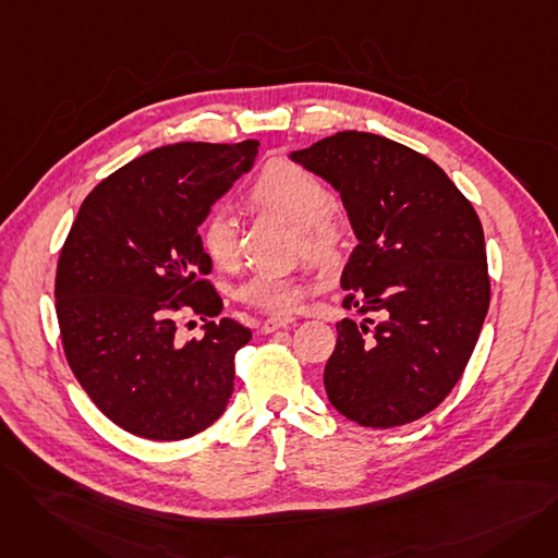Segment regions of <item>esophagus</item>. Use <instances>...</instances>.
<instances>
[{
	"instance_id": "esophagus-1",
	"label": "esophagus",
	"mask_w": 558,
	"mask_h": 558,
	"mask_svg": "<svg viewBox=\"0 0 558 558\" xmlns=\"http://www.w3.org/2000/svg\"><path fill=\"white\" fill-rule=\"evenodd\" d=\"M287 326H294V318H289V316H271V318H267L262 324V332H276V330H280V328H287Z\"/></svg>"
}]
</instances>
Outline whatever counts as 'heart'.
Instances as JSON below:
<instances>
[{
  "instance_id": "b5f03b06",
  "label": "heart",
  "mask_w": 558,
  "mask_h": 558,
  "mask_svg": "<svg viewBox=\"0 0 558 558\" xmlns=\"http://www.w3.org/2000/svg\"><path fill=\"white\" fill-rule=\"evenodd\" d=\"M248 198L257 210L278 215L296 228L299 251L310 262L324 269H335L343 262L353 238V221L314 171L291 160H274L257 173ZM198 244L215 267H234L240 257L238 221L226 210L210 213L198 226ZM305 294L303 280L271 271L253 274L238 291L244 305L276 316L299 310Z\"/></svg>"
}]
</instances>
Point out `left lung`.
<instances>
[{
	"label": "left lung",
	"mask_w": 558,
	"mask_h": 558,
	"mask_svg": "<svg viewBox=\"0 0 558 558\" xmlns=\"http://www.w3.org/2000/svg\"><path fill=\"white\" fill-rule=\"evenodd\" d=\"M291 158L339 190L360 240L341 305L366 318L337 324L328 398L364 427L418 421L461 379L488 312L473 203L434 160L383 135L339 131Z\"/></svg>",
	"instance_id": "1"
}]
</instances>
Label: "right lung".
Wrapping results in <instances>:
<instances>
[{"label":"right lung","mask_w":558,"mask_h":558,"mask_svg":"<svg viewBox=\"0 0 558 558\" xmlns=\"http://www.w3.org/2000/svg\"><path fill=\"white\" fill-rule=\"evenodd\" d=\"M257 140L179 142L112 171L81 203L56 267V316L83 391L122 429L181 441L210 427L251 330L208 320L183 341L179 314L219 316L198 223L251 169Z\"/></svg>","instance_id":"obj_1"}]
</instances>
